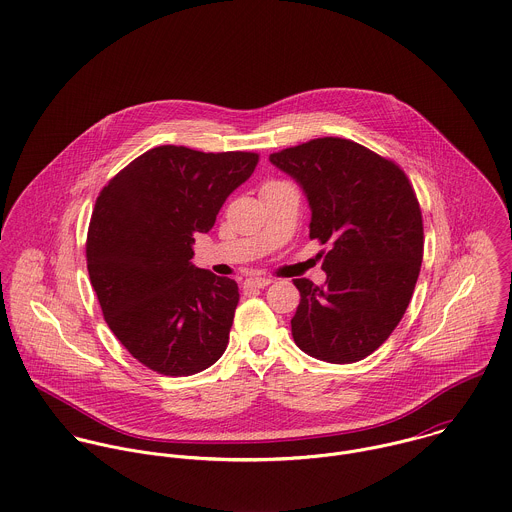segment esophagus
Segmentation results:
<instances>
[{
    "label": "esophagus",
    "mask_w": 512,
    "mask_h": 512,
    "mask_svg": "<svg viewBox=\"0 0 512 512\" xmlns=\"http://www.w3.org/2000/svg\"><path fill=\"white\" fill-rule=\"evenodd\" d=\"M270 284H272V280L266 278V276H254V278H248V280L244 282L246 288H266V286H270Z\"/></svg>",
    "instance_id": "34e87169"
}]
</instances>
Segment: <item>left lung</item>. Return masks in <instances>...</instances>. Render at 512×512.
Listing matches in <instances>:
<instances>
[{
  "mask_svg": "<svg viewBox=\"0 0 512 512\" xmlns=\"http://www.w3.org/2000/svg\"><path fill=\"white\" fill-rule=\"evenodd\" d=\"M270 163L304 190L310 238L330 244L326 284L294 280L302 300L292 338L316 359L359 361L391 336L411 302L423 260L417 196L397 165L347 139H314Z\"/></svg>",
  "mask_w": 512,
  "mask_h": 512,
  "instance_id": "1",
  "label": "left lung"
}]
</instances>
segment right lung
Returning <instances> with one entry per match:
<instances>
[{
  "label": "right lung",
  "instance_id": "right-lung-1",
  "mask_svg": "<svg viewBox=\"0 0 512 512\" xmlns=\"http://www.w3.org/2000/svg\"><path fill=\"white\" fill-rule=\"evenodd\" d=\"M254 153H200L163 145L99 194L87 234V270L111 332L163 375H194L220 359L238 284L196 268L192 244L250 178Z\"/></svg>",
  "mask_w": 512,
  "mask_h": 512
}]
</instances>
